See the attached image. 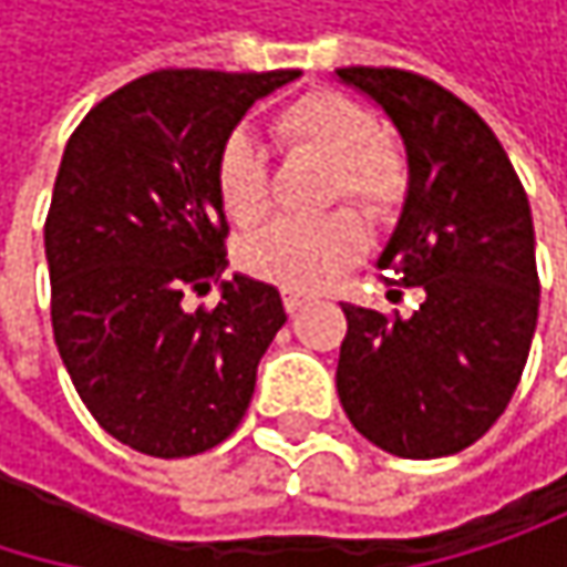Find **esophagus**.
Segmentation results:
<instances>
[{
    "mask_svg": "<svg viewBox=\"0 0 567 567\" xmlns=\"http://www.w3.org/2000/svg\"><path fill=\"white\" fill-rule=\"evenodd\" d=\"M308 301H311V295H305V291H285L282 295L285 311H291V315H295L301 305H308Z\"/></svg>",
    "mask_w": 567,
    "mask_h": 567,
    "instance_id": "obj_1",
    "label": "esophagus"
}]
</instances>
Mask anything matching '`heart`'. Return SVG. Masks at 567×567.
<instances>
[{"label": "heart", "mask_w": 567, "mask_h": 567, "mask_svg": "<svg viewBox=\"0 0 567 567\" xmlns=\"http://www.w3.org/2000/svg\"><path fill=\"white\" fill-rule=\"evenodd\" d=\"M272 141L285 157L328 161V203L348 199L368 219H391L406 199L410 171L400 144L381 134V124L358 97L315 87L282 104L272 117ZM213 179L226 216L239 229L259 226L272 209V164L266 147L233 131L223 137ZM364 252V226L351 209L315 219H279L243 243L239 259L256 279L288 291H315L344 272Z\"/></svg>", "instance_id": "heart-1"}]
</instances>
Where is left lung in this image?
I'll return each instance as SVG.
<instances>
[{
  "label": "left lung",
  "mask_w": 567,
  "mask_h": 567,
  "mask_svg": "<svg viewBox=\"0 0 567 567\" xmlns=\"http://www.w3.org/2000/svg\"><path fill=\"white\" fill-rule=\"evenodd\" d=\"M338 78L371 94L403 137L410 186L378 269L423 291L410 318L341 305L338 396L374 446L450 456L503 416L528 361L538 321L528 196L493 127L453 91L403 68L358 64Z\"/></svg>",
  "instance_id": "obj_1"
}]
</instances>
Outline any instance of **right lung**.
Listing matches in <instances>:
<instances>
[{"instance_id": "add662e5", "label": "right lung", "mask_w": 567, "mask_h": 567, "mask_svg": "<svg viewBox=\"0 0 567 567\" xmlns=\"http://www.w3.org/2000/svg\"><path fill=\"white\" fill-rule=\"evenodd\" d=\"M291 78L161 68L97 101L64 144L45 216L58 354L91 416L144 456L223 443L285 324L279 291L246 276L213 308L189 311L183 295L226 269L216 151Z\"/></svg>"}]
</instances>
